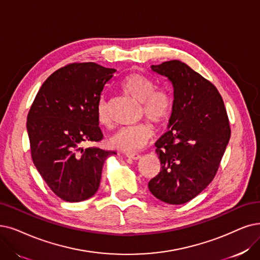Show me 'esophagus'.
Returning <instances> with one entry per match:
<instances>
[{
  "label": "esophagus",
  "mask_w": 260,
  "mask_h": 260,
  "mask_svg": "<svg viewBox=\"0 0 260 260\" xmlns=\"http://www.w3.org/2000/svg\"><path fill=\"white\" fill-rule=\"evenodd\" d=\"M126 155L129 159H133V160H139L141 158V154L139 153H126Z\"/></svg>",
  "instance_id": "34e87169"
}]
</instances>
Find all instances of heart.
Masks as SVG:
<instances>
[{"label": "heart", "mask_w": 260, "mask_h": 260, "mask_svg": "<svg viewBox=\"0 0 260 260\" xmlns=\"http://www.w3.org/2000/svg\"><path fill=\"white\" fill-rule=\"evenodd\" d=\"M155 83L148 77L133 72L120 82V89L131 98L142 103V115L155 124L168 121L173 112V99L168 91L155 89ZM97 119L103 127H111L110 103L101 98L97 105ZM153 137V130L148 123L122 127L111 136L109 145L124 152L141 150Z\"/></svg>", "instance_id": "obj_1"}]
</instances>
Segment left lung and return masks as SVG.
I'll list each match as a JSON object with an SVG mask.
<instances>
[{
	"mask_svg": "<svg viewBox=\"0 0 260 260\" xmlns=\"http://www.w3.org/2000/svg\"><path fill=\"white\" fill-rule=\"evenodd\" d=\"M151 70L174 87L169 131L155 143L160 173L148 188L171 205L190 202L213 180L231 139L227 112L219 90L188 65L174 59Z\"/></svg>",
	"mask_w": 260,
	"mask_h": 260,
	"instance_id": "8db88e82",
	"label": "left lung"
}]
</instances>
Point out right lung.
Listing matches in <instances>:
<instances>
[{"mask_svg": "<svg viewBox=\"0 0 260 260\" xmlns=\"http://www.w3.org/2000/svg\"><path fill=\"white\" fill-rule=\"evenodd\" d=\"M116 69L74 63L41 85L27 114L30 153L49 188L65 202L85 201L98 191L103 164L115 151L83 148L103 136L97 105Z\"/></svg>", "mask_w": 260, "mask_h": 260, "instance_id": "add662e5", "label": "right lung"}]
</instances>
